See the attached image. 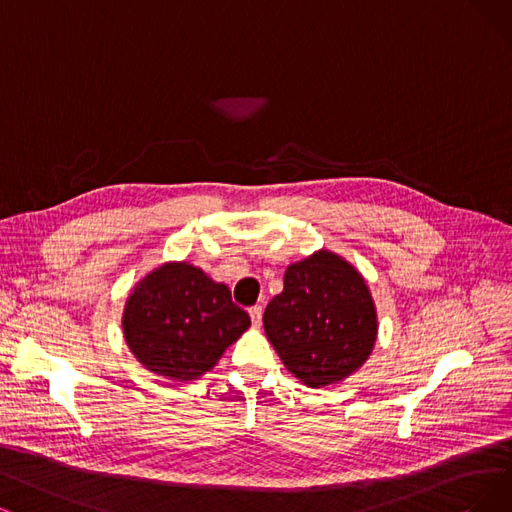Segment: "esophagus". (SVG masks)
Segmentation results:
<instances>
[{
	"label": "esophagus",
	"mask_w": 512,
	"mask_h": 512,
	"mask_svg": "<svg viewBox=\"0 0 512 512\" xmlns=\"http://www.w3.org/2000/svg\"><path fill=\"white\" fill-rule=\"evenodd\" d=\"M262 304H256V306H252L250 309V317H252V323L258 327L260 323H262Z\"/></svg>",
	"instance_id": "1"
}]
</instances>
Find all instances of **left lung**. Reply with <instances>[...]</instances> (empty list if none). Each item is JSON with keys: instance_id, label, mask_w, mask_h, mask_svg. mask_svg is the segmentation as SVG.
Here are the masks:
<instances>
[{"instance_id": "8db88e82", "label": "left lung", "mask_w": 512, "mask_h": 512, "mask_svg": "<svg viewBox=\"0 0 512 512\" xmlns=\"http://www.w3.org/2000/svg\"><path fill=\"white\" fill-rule=\"evenodd\" d=\"M262 323L283 365L313 388L357 372L378 336L376 304L363 275L330 250L285 269L283 292L267 304Z\"/></svg>"}]
</instances>
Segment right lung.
I'll list each match as a JSON object with an SVG mask.
<instances>
[{
	"label": "right lung",
	"mask_w": 512,
	"mask_h": 512,
	"mask_svg": "<svg viewBox=\"0 0 512 512\" xmlns=\"http://www.w3.org/2000/svg\"><path fill=\"white\" fill-rule=\"evenodd\" d=\"M124 338L149 372L191 382L210 372L250 327L231 290L189 262H166L142 277L126 300Z\"/></svg>",
	"instance_id": "obj_1"
}]
</instances>
